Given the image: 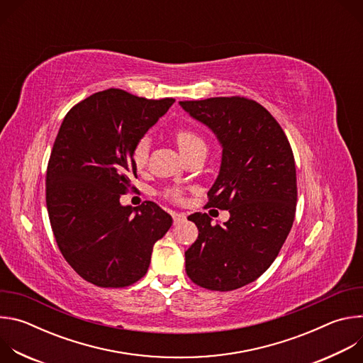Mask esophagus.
<instances>
[{
    "label": "esophagus",
    "instance_id": "34e87169",
    "mask_svg": "<svg viewBox=\"0 0 363 363\" xmlns=\"http://www.w3.org/2000/svg\"><path fill=\"white\" fill-rule=\"evenodd\" d=\"M172 217H174V224H175V225L186 220V216H185V214H182V213H174V214H172Z\"/></svg>",
    "mask_w": 363,
    "mask_h": 363
}]
</instances>
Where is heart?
<instances>
[{
    "instance_id": "b5f03b06",
    "label": "heart",
    "mask_w": 363,
    "mask_h": 363,
    "mask_svg": "<svg viewBox=\"0 0 363 363\" xmlns=\"http://www.w3.org/2000/svg\"><path fill=\"white\" fill-rule=\"evenodd\" d=\"M175 142L181 150L182 155H188L192 150L198 149V147H205V142L203 139L191 128H179L175 130L174 133ZM147 155H149V139L147 138H142L136 142V145L132 149L130 153V160L133 167L138 171H142L146 167L147 162ZM167 196L171 199H181L182 192L177 188L167 191Z\"/></svg>"
}]
</instances>
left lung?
I'll use <instances>...</instances> for the list:
<instances>
[{
    "label": "left lung",
    "instance_id": "1",
    "mask_svg": "<svg viewBox=\"0 0 363 363\" xmlns=\"http://www.w3.org/2000/svg\"><path fill=\"white\" fill-rule=\"evenodd\" d=\"M179 105L221 143V167L206 206L230 213L221 225H213L205 213L188 217L199 234L185 251V270L203 289L231 291L272 266L291 230L294 157L281 126L260 103L233 96Z\"/></svg>",
    "mask_w": 363,
    "mask_h": 363
}]
</instances>
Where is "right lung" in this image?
Listing matches in <instances>:
<instances>
[{"label":"right lung","mask_w":363,"mask_h":363,"mask_svg":"<svg viewBox=\"0 0 363 363\" xmlns=\"http://www.w3.org/2000/svg\"><path fill=\"white\" fill-rule=\"evenodd\" d=\"M174 101L108 89L63 119L47 167V211L66 262L94 286L118 289L142 279L153 244L172 225L152 201L132 208L119 199L136 178L133 146Z\"/></svg>","instance_id":"obj_1"}]
</instances>
